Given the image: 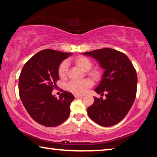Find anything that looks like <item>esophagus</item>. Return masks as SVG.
<instances>
[{"label": "esophagus", "instance_id": "esophagus-1", "mask_svg": "<svg viewBox=\"0 0 157 157\" xmlns=\"http://www.w3.org/2000/svg\"><path fill=\"white\" fill-rule=\"evenodd\" d=\"M74 96H75V98H79V97H82V96H84L83 95H79V94H75L74 95Z\"/></svg>", "mask_w": 157, "mask_h": 157}]
</instances>
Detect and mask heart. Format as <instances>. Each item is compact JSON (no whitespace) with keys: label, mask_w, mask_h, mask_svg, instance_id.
I'll return each mask as SVG.
<instances>
[{"label":"heart","mask_w":157,"mask_h":157,"mask_svg":"<svg viewBox=\"0 0 157 157\" xmlns=\"http://www.w3.org/2000/svg\"><path fill=\"white\" fill-rule=\"evenodd\" d=\"M75 64L84 71H88L92 67V62L89 58L84 56L77 57L75 59ZM68 63L67 61H63L58 67V75L60 78H65L67 75ZM89 74L94 79H98L100 76V73L98 69H93L89 71ZM93 81L91 79L86 78L81 80H72L67 85L69 91L77 94H82L86 91L87 89L93 86Z\"/></svg>","instance_id":"heart-1"}]
</instances>
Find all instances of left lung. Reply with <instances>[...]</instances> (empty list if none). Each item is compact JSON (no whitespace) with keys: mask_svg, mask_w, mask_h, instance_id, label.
Masks as SVG:
<instances>
[{"mask_svg":"<svg viewBox=\"0 0 157 157\" xmlns=\"http://www.w3.org/2000/svg\"><path fill=\"white\" fill-rule=\"evenodd\" d=\"M82 54L94 58L105 70L95 91L105 92L106 98L94 97L87 109L89 118L101 126L114 125L126 116L136 98V71L127 55L116 50L105 48Z\"/></svg>","mask_w":157,"mask_h":157,"instance_id":"1","label":"left lung"}]
</instances>
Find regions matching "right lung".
<instances>
[{
    "mask_svg": "<svg viewBox=\"0 0 157 157\" xmlns=\"http://www.w3.org/2000/svg\"><path fill=\"white\" fill-rule=\"evenodd\" d=\"M72 53L46 49L37 52L23 67L18 79V91L23 105L36 123L56 127L70 114L75 99L71 93L63 91L57 99L52 94L59 80L58 67Z\"/></svg>",
    "mask_w": 157,
    "mask_h": 157,
    "instance_id": "add662e5",
    "label": "right lung"
}]
</instances>
